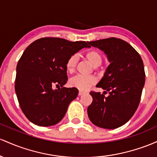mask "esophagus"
<instances>
[{
  "label": "esophagus",
  "instance_id": "obj_1",
  "mask_svg": "<svg viewBox=\"0 0 157 157\" xmlns=\"http://www.w3.org/2000/svg\"><path fill=\"white\" fill-rule=\"evenodd\" d=\"M83 94H84V92L83 91H79L78 92V96H82Z\"/></svg>",
  "mask_w": 157,
  "mask_h": 157
}]
</instances>
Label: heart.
<instances>
[{
  "label": "heart",
  "mask_w": 157,
  "mask_h": 157,
  "mask_svg": "<svg viewBox=\"0 0 157 157\" xmlns=\"http://www.w3.org/2000/svg\"><path fill=\"white\" fill-rule=\"evenodd\" d=\"M85 59L93 65L94 67H97L101 64L102 56L98 50L94 49L88 50L84 54ZM78 56L76 55H72L68 58L66 61V68L68 72L73 73L75 69ZM96 83V78L93 76H84V75H76L70 80V85L71 87H75L80 90H86L88 88Z\"/></svg>",
  "instance_id": "1"
}]
</instances>
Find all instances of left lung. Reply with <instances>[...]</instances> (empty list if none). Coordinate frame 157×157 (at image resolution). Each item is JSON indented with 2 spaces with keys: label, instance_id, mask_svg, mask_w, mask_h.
I'll return each mask as SVG.
<instances>
[{
  "label": "left lung",
  "instance_id": "1",
  "mask_svg": "<svg viewBox=\"0 0 157 157\" xmlns=\"http://www.w3.org/2000/svg\"><path fill=\"white\" fill-rule=\"evenodd\" d=\"M106 54L110 64L96 87L109 91H91L93 102L87 108L90 120L95 125L115 129L131 119L140 104L145 81L143 61L128 42L116 38L87 41Z\"/></svg>",
  "mask_w": 157,
  "mask_h": 157
}]
</instances>
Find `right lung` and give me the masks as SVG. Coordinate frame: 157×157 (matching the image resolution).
<instances>
[{
	"instance_id": "1",
	"label": "right lung",
	"mask_w": 157,
	"mask_h": 157,
	"mask_svg": "<svg viewBox=\"0 0 157 157\" xmlns=\"http://www.w3.org/2000/svg\"><path fill=\"white\" fill-rule=\"evenodd\" d=\"M90 47L85 41L41 38L24 50L17 62L15 89L26 117L38 126H52L64 117L77 88L63 87L67 81L66 61L70 56ZM59 87L52 90V86Z\"/></svg>"
}]
</instances>
